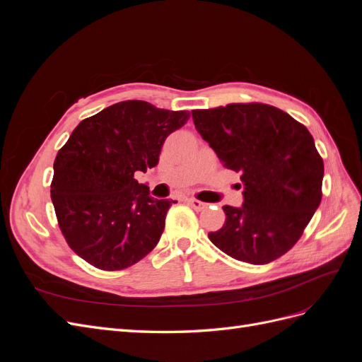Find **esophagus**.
Instances as JSON below:
<instances>
[{"label": "esophagus", "mask_w": 362, "mask_h": 362, "mask_svg": "<svg viewBox=\"0 0 362 362\" xmlns=\"http://www.w3.org/2000/svg\"><path fill=\"white\" fill-rule=\"evenodd\" d=\"M187 204L193 208V210H196V211H202V210H205V208H206V204H205V202H201V201L193 199V198H189V199H187Z\"/></svg>", "instance_id": "1"}]
</instances>
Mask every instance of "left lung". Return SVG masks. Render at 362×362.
I'll return each instance as SVG.
<instances>
[{
	"label": "left lung",
	"mask_w": 362,
	"mask_h": 362,
	"mask_svg": "<svg viewBox=\"0 0 362 362\" xmlns=\"http://www.w3.org/2000/svg\"><path fill=\"white\" fill-rule=\"evenodd\" d=\"M192 117L223 166L242 173V206L225 205V225L208 237L238 261L267 264L279 258L322 201L325 168L310 131L258 103L193 110Z\"/></svg>",
	"instance_id": "obj_1"
}]
</instances>
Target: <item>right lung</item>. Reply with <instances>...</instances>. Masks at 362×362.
I'll return each instance as SVG.
<instances>
[{
    "instance_id": "add662e5",
    "label": "right lung",
    "mask_w": 362,
    "mask_h": 362,
    "mask_svg": "<svg viewBox=\"0 0 362 362\" xmlns=\"http://www.w3.org/2000/svg\"><path fill=\"white\" fill-rule=\"evenodd\" d=\"M190 113L124 101L76 125L54 161L51 199L68 245L103 270L133 266L154 249L168 210L136 172L158 164L166 137Z\"/></svg>"
}]
</instances>
